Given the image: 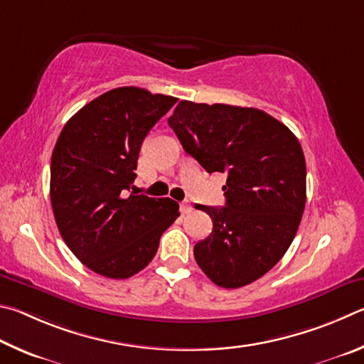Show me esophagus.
I'll return each mask as SVG.
<instances>
[{
    "instance_id": "obj_1",
    "label": "esophagus",
    "mask_w": 364,
    "mask_h": 364,
    "mask_svg": "<svg viewBox=\"0 0 364 364\" xmlns=\"http://www.w3.org/2000/svg\"><path fill=\"white\" fill-rule=\"evenodd\" d=\"M190 211H192V205H190L188 201L181 203V213H182V214H187V213H190Z\"/></svg>"
}]
</instances>
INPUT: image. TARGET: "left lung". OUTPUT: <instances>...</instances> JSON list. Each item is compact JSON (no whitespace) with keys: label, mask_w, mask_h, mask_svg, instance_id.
<instances>
[{"label":"left lung","mask_w":364,"mask_h":364,"mask_svg":"<svg viewBox=\"0 0 364 364\" xmlns=\"http://www.w3.org/2000/svg\"><path fill=\"white\" fill-rule=\"evenodd\" d=\"M172 131L209 174L225 172V206L201 209L213 232L195 259L220 288L256 282L288 251L307 200L302 146L288 127L257 108L181 100Z\"/></svg>","instance_id":"left-lung-1"}]
</instances>
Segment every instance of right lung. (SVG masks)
I'll return each mask as SVG.
<instances>
[{
	"mask_svg": "<svg viewBox=\"0 0 364 364\" xmlns=\"http://www.w3.org/2000/svg\"><path fill=\"white\" fill-rule=\"evenodd\" d=\"M176 97L124 86L99 95L63 126L50 158V205L65 245L112 279L136 275L178 218L171 198L131 190L144 139Z\"/></svg>",
	"mask_w": 364,
	"mask_h": 364,
	"instance_id": "right-lung-1",
	"label": "right lung"
}]
</instances>
